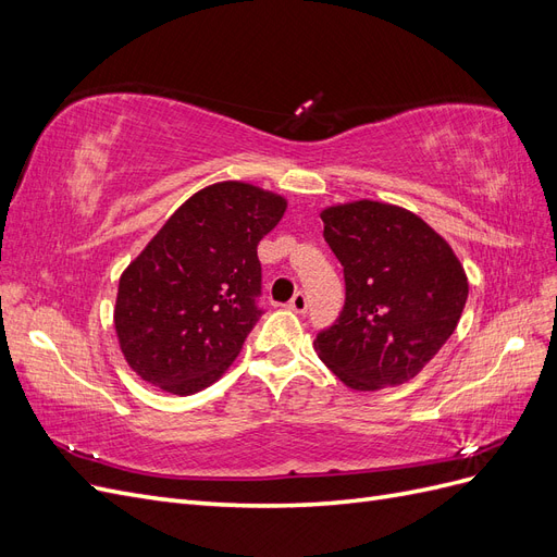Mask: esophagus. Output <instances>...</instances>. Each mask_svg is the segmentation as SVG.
Returning <instances> with one entry per match:
<instances>
[{
  "mask_svg": "<svg viewBox=\"0 0 557 557\" xmlns=\"http://www.w3.org/2000/svg\"><path fill=\"white\" fill-rule=\"evenodd\" d=\"M288 309H290V311H295V313H307V309H309V299H307V295H305V293H295V295H293V299L288 301Z\"/></svg>",
  "mask_w": 557,
  "mask_h": 557,
  "instance_id": "esophagus-1",
  "label": "esophagus"
}]
</instances>
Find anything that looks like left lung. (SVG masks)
I'll use <instances>...</instances> for the list:
<instances>
[{"instance_id": "left-lung-1", "label": "left lung", "mask_w": 557, "mask_h": 557, "mask_svg": "<svg viewBox=\"0 0 557 557\" xmlns=\"http://www.w3.org/2000/svg\"><path fill=\"white\" fill-rule=\"evenodd\" d=\"M320 218L346 301L315 336L318 358L352 391L413 379L462 315L469 283L458 256L423 218L385 201H348Z\"/></svg>"}]
</instances>
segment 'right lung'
<instances>
[{
    "label": "right lung",
    "mask_w": 557,
    "mask_h": 557,
    "mask_svg": "<svg viewBox=\"0 0 557 557\" xmlns=\"http://www.w3.org/2000/svg\"><path fill=\"white\" fill-rule=\"evenodd\" d=\"M285 197L242 181L213 183L174 211L117 283L113 323L127 364L172 395L225 374L262 309L258 244Z\"/></svg>",
    "instance_id": "obj_1"
}]
</instances>
